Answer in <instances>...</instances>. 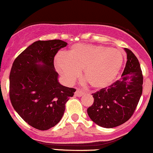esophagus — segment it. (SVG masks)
I'll list each match as a JSON object with an SVG mask.
<instances>
[{
    "label": "esophagus",
    "mask_w": 153,
    "mask_h": 153,
    "mask_svg": "<svg viewBox=\"0 0 153 153\" xmlns=\"http://www.w3.org/2000/svg\"><path fill=\"white\" fill-rule=\"evenodd\" d=\"M84 94H85V93L82 91L79 90V89H77L76 91L75 92V96H76V97H81V96H82V95Z\"/></svg>",
    "instance_id": "obj_1"
}]
</instances>
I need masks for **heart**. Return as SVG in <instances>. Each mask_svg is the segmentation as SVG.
Instances as JSON below:
<instances>
[{
    "label": "heart",
    "instance_id": "1",
    "mask_svg": "<svg viewBox=\"0 0 153 153\" xmlns=\"http://www.w3.org/2000/svg\"><path fill=\"white\" fill-rule=\"evenodd\" d=\"M123 53L105 45H76L55 61L57 71L72 82L83 70V77L95 89L109 86L122 67Z\"/></svg>",
    "mask_w": 153,
    "mask_h": 153
}]
</instances>
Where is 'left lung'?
<instances>
[{"label": "left lung", "mask_w": 153, "mask_h": 153, "mask_svg": "<svg viewBox=\"0 0 153 153\" xmlns=\"http://www.w3.org/2000/svg\"><path fill=\"white\" fill-rule=\"evenodd\" d=\"M122 77L108 87L92 94L94 102L87 109L92 121L104 128L126 122L134 114L143 91V74L138 59L128 48Z\"/></svg>", "instance_id": "left-lung-1"}]
</instances>
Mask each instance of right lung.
Segmentation results:
<instances>
[{"instance_id":"1","label":"right lung","mask_w":153,"mask_h":153,"mask_svg":"<svg viewBox=\"0 0 153 153\" xmlns=\"http://www.w3.org/2000/svg\"><path fill=\"white\" fill-rule=\"evenodd\" d=\"M67 45L59 39L37 41L16 57L10 71L12 105L26 123L39 130L60 121L65 103L76 91L59 84L54 68V56Z\"/></svg>"}]
</instances>
